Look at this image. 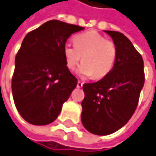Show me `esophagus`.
I'll use <instances>...</instances> for the list:
<instances>
[{
    "label": "esophagus",
    "instance_id": "obj_1",
    "mask_svg": "<svg viewBox=\"0 0 156 156\" xmlns=\"http://www.w3.org/2000/svg\"><path fill=\"white\" fill-rule=\"evenodd\" d=\"M82 86H83V82H81V81H78V82H77V87H78V88H80Z\"/></svg>",
    "mask_w": 156,
    "mask_h": 156
}]
</instances>
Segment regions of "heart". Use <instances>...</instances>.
<instances>
[{"instance_id": "b5f03b06", "label": "heart", "mask_w": 156, "mask_h": 156, "mask_svg": "<svg viewBox=\"0 0 156 156\" xmlns=\"http://www.w3.org/2000/svg\"><path fill=\"white\" fill-rule=\"evenodd\" d=\"M73 41L75 46L65 44L63 47L69 69H75L81 59L83 63L78 69L80 76H92L93 79L100 80L112 70L118 57V46L114 41L106 39L95 31L77 34Z\"/></svg>"}]
</instances>
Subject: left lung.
I'll list each match as a JSON object with an SVG mask.
<instances>
[{
  "mask_svg": "<svg viewBox=\"0 0 156 156\" xmlns=\"http://www.w3.org/2000/svg\"><path fill=\"white\" fill-rule=\"evenodd\" d=\"M118 46L112 70L97 82L85 83L81 122L99 136L114 133L126 124L137 107L145 80L144 60L123 33L105 31Z\"/></svg>",
  "mask_w": 156,
  "mask_h": 156,
  "instance_id": "1",
  "label": "left lung"
}]
</instances>
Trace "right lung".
I'll return each mask as SVG.
<instances>
[{"mask_svg": "<svg viewBox=\"0 0 156 156\" xmlns=\"http://www.w3.org/2000/svg\"><path fill=\"white\" fill-rule=\"evenodd\" d=\"M83 27L50 20L28 32L15 56L12 77L13 101L27 122L45 125L55 121L77 85L67 68L63 47Z\"/></svg>", "mask_w": 156, "mask_h": 156, "instance_id": "obj_1", "label": "right lung"}]
</instances>
